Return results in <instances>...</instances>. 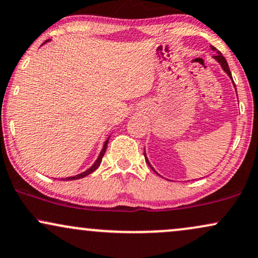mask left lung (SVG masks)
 Wrapping results in <instances>:
<instances>
[{
    "label": "left lung",
    "instance_id": "1",
    "mask_svg": "<svg viewBox=\"0 0 258 258\" xmlns=\"http://www.w3.org/2000/svg\"><path fill=\"white\" fill-rule=\"evenodd\" d=\"M212 49H213L214 51H216V55H215V56H214V57H215V60L218 61L220 64H221L222 70L225 71V72L228 74V77H229V78L232 79V73H231V71H229V67H228V64H227V61H226V58L222 56V54H221V52H220V51L218 50V49L215 48V46H213V45H212ZM234 88H235V85H234ZM144 156H145V161H147L149 166H150V168L153 169V170H155V169L153 168V167H151V164L149 163V161H148V159H147V155H145V153H144Z\"/></svg>",
    "mask_w": 258,
    "mask_h": 258
}]
</instances>
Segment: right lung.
Listing matches in <instances>:
<instances>
[{"mask_svg":"<svg viewBox=\"0 0 258 258\" xmlns=\"http://www.w3.org/2000/svg\"><path fill=\"white\" fill-rule=\"evenodd\" d=\"M109 139V138H108ZM108 139L107 141H105V143H104V145H103V149H102V151H101V154L98 155V157H97V160H96V162L92 164L91 167H90V168L88 169V170H85V172H83V173H80V174H78V175H74V176H70V178H66V179H62V180H77V179H82V178H84V176H86V175H89V174H91L92 172H94V170H96L98 168V166L99 164H101V162H102V157H103V155H104V153H105V150H107V145H108Z\"/></svg>","mask_w":258,"mask_h":258,"instance_id":"right-lung-1","label":"right lung"}]
</instances>
